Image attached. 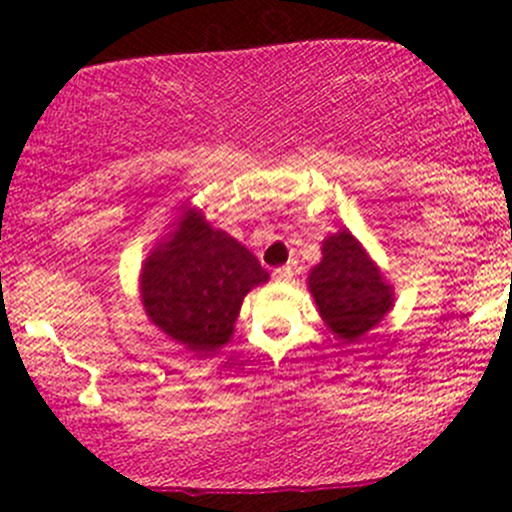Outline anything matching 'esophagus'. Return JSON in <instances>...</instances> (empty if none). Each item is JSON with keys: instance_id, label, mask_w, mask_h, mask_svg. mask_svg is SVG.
<instances>
[{"instance_id": "1", "label": "esophagus", "mask_w": 512, "mask_h": 512, "mask_svg": "<svg viewBox=\"0 0 512 512\" xmlns=\"http://www.w3.org/2000/svg\"><path fill=\"white\" fill-rule=\"evenodd\" d=\"M272 277H275L277 282H289L292 280V267H277V270L272 272Z\"/></svg>"}]
</instances>
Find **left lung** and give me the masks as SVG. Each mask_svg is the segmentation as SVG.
<instances>
[{
    "instance_id": "8db88e82",
    "label": "left lung",
    "mask_w": 512,
    "mask_h": 512,
    "mask_svg": "<svg viewBox=\"0 0 512 512\" xmlns=\"http://www.w3.org/2000/svg\"><path fill=\"white\" fill-rule=\"evenodd\" d=\"M307 287L322 322L344 344L369 334L396 299L394 285L347 227L324 237L322 260L309 270Z\"/></svg>"
}]
</instances>
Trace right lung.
Here are the masks:
<instances>
[{
    "instance_id": "obj_1",
    "label": "right lung",
    "mask_w": 512,
    "mask_h": 512,
    "mask_svg": "<svg viewBox=\"0 0 512 512\" xmlns=\"http://www.w3.org/2000/svg\"><path fill=\"white\" fill-rule=\"evenodd\" d=\"M270 280L242 242L183 203L143 260L138 289L151 324L193 356L220 352L235 332L247 292Z\"/></svg>"
}]
</instances>
